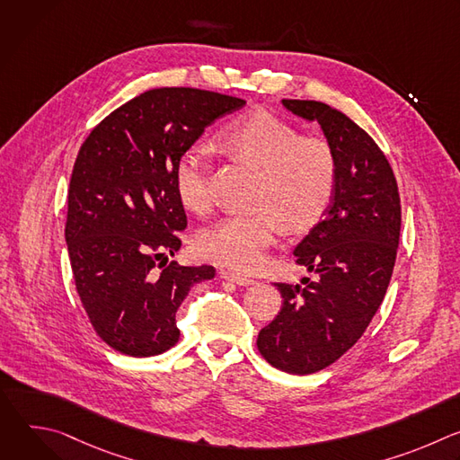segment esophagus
Listing matches in <instances>:
<instances>
[{
	"label": "esophagus",
	"mask_w": 460,
	"mask_h": 460,
	"mask_svg": "<svg viewBox=\"0 0 460 460\" xmlns=\"http://www.w3.org/2000/svg\"><path fill=\"white\" fill-rule=\"evenodd\" d=\"M220 277L224 280H231L238 286H252L256 280L251 279V277H245V275H240V273H233V271H220Z\"/></svg>",
	"instance_id": "esophagus-1"
}]
</instances>
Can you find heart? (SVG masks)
Wrapping results in <instances>:
<instances>
[{
  "label": "heart",
  "instance_id": "1",
  "mask_svg": "<svg viewBox=\"0 0 460 460\" xmlns=\"http://www.w3.org/2000/svg\"><path fill=\"white\" fill-rule=\"evenodd\" d=\"M215 146L229 158L258 169L252 192L258 209L229 215L208 227L196 240V249L220 266L254 271L264 264L284 224L289 231H304L323 217L337 189V155L327 140L302 137L295 125L264 109L227 121L217 133ZM211 172L202 146L185 149L176 160L172 183L187 211L208 215L213 209Z\"/></svg>",
  "mask_w": 460,
  "mask_h": 460
}]
</instances>
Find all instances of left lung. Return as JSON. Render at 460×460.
<instances>
[{
	"mask_svg": "<svg viewBox=\"0 0 460 460\" xmlns=\"http://www.w3.org/2000/svg\"><path fill=\"white\" fill-rule=\"evenodd\" d=\"M282 105L320 123L339 164L330 208L295 247L296 264L316 279L275 284L282 309L256 341L277 369L309 375L353 348L382 304L397 258L401 196L380 147L344 112L313 100Z\"/></svg>",
	"mask_w": 460,
	"mask_h": 460,
	"instance_id": "1",
	"label": "left lung"
}]
</instances>
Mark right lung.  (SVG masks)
I'll use <instances>...</instances> for the list:
<instances>
[{
    "label": "right lung",
    "mask_w": 460,
    "mask_h": 460,
    "mask_svg": "<svg viewBox=\"0 0 460 460\" xmlns=\"http://www.w3.org/2000/svg\"><path fill=\"white\" fill-rule=\"evenodd\" d=\"M245 100L162 87L123 103L82 144L65 224L76 291L98 337L128 357H153L180 339L176 311L213 266L167 264L187 227L172 171L206 127Z\"/></svg>",
    "instance_id": "obj_1"
}]
</instances>
